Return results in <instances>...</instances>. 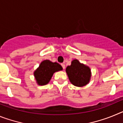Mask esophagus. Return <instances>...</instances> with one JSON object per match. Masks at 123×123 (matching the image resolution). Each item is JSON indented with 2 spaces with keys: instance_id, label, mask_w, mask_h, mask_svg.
Instances as JSON below:
<instances>
[{
  "instance_id": "1",
  "label": "esophagus",
  "mask_w": 123,
  "mask_h": 123,
  "mask_svg": "<svg viewBox=\"0 0 123 123\" xmlns=\"http://www.w3.org/2000/svg\"><path fill=\"white\" fill-rule=\"evenodd\" d=\"M61 65H62V67L63 69H65V65L64 63H62L61 64Z\"/></svg>"
}]
</instances>
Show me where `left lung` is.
Listing matches in <instances>:
<instances>
[{
  "label": "left lung",
  "mask_w": 123,
  "mask_h": 123,
  "mask_svg": "<svg viewBox=\"0 0 123 123\" xmlns=\"http://www.w3.org/2000/svg\"><path fill=\"white\" fill-rule=\"evenodd\" d=\"M69 81L74 86L82 87L89 82L91 69L86 65L81 64L78 60H74L71 65L66 68Z\"/></svg>",
  "instance_id": "1"
}]
</instances>
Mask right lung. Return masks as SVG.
I'll return each mask as SVG.
<instances>
[{
  "label": "right lung",
  "mask_w": 123,
  "mask_h": 123,
  "mask_svg": "<svg viewBox=\"0 0 123 123\" xmlns=\"http://www.w3.org/2000/svg\"><path fill=\"white\" fill-rule=\"evenodd\" d=\"M60 70H62V67L59 63L46 60L41 62L34 74L38 84L43 86L49 83L54 73Z\"/></svg>",
  "instance_id": "right-lung-1"
}]
</instances>
